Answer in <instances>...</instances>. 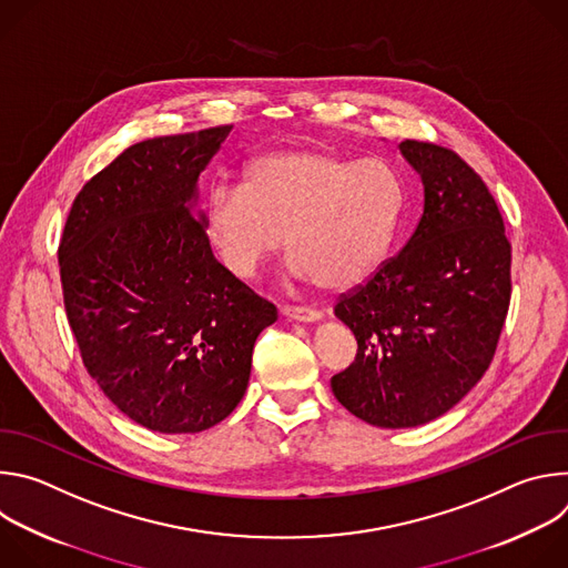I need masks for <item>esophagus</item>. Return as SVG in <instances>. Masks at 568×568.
<instances>
[{
	"instance_id": "obj_1",
	"label": "esophagus",
	"mask_w": 568,
	"mask_h": 568,
	"mask_svg": "<svg viewBox=\"0 0 568 568\" xmlns=\"http://www.w3.org/2000/svg\"><path fill=\"white\" fill-rule=\"evenodd\" d=\"M283 316L292 318V321H301V323H314L321 318V312L314 307H303V305H285Z\"/></svg>"
}]
</instances>
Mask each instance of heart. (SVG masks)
<instances>
[{
	"label": "heart",
	"instance_id": "heart-1",
	"mask_svg": "<svg viewBox=\"0 0 568 568\" xmlns=\"http://www.w3.org/2000/svg\"><path fill=\"white\" fill-rule=\"evenodd\" d=\"M402 211V178L388 161L285 145L247 161L235 189H213L202 229L235 278H252L283 247L285 233L290 272L344 292L386 263Z\"/></svg>",
	"mask_w": 568,
	"mask_h": 568
}]
</instances>
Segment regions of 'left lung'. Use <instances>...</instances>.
<instances>
[{"label": "left lung", "mask_w": 568, "mask_h": 568, "mask_svg": "<svg viewBox=\"0 0 568 568\" xmlns=\"http://www.w3.org/2000/svg\"><path fill=\"white\" fill-rule=\"evenodd\" d=\"M420 175V222L397 256L335 305L357 339L355 362L331 379L368 425L407 429L458 404L488 371L510 305V242L488 186L436 143L407 139Z\"/></svg>", "instance_id": "1"}]
</instances>
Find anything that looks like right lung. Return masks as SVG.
Returning <instances> with one entry per match:
<instances>
[{"label":"right lung","mask_w":568,"mask_h":568,"mask_svg":"<svg viewBox=\"0 0 568 568\" xmlns=\"http://www.w3.org/2000/svg\"><path fill=\"white\" fill-rule=\"evenodd\" d=\"M231 125L123 150L71 204L58 247L80 357L136 425L197 434L250 384L276 307L222 270L204 237L197 180Z\"/></svg>","instance_id":"add662e5"}]
</instances>
